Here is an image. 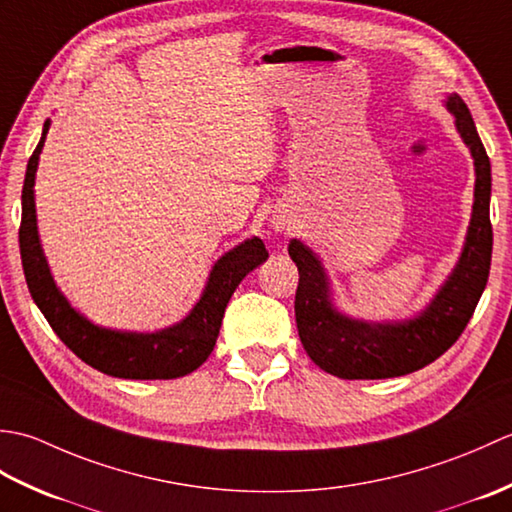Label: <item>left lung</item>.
<instances>
[{
	"instance_id": "8db88e82",
	"label": "left lung",
	"mask_w": 512,
	"mask_h": 512,
	"mask_svg": "<svg viewBox=\"0 0 512 512\" xmlns=\"http://www.w3.org/2000/svg\"><path fill=\"white\" fill-rule=\"evenodd\" d=\"M447 107L475 158L473 217L460 264L418 319L369 325L343 317L328 299V281L319 259L297 239L288 244V255L299 268L295 295L299 339L312 361L332 376L347 380L394 378L433 363L460 339L486 288L493 255L491 160L466 103L453 94Z\"/></svg>"
}]
</instances>
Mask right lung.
<instances>
[{
    "instance_id": "add662e5",
    "label": "right lung",
    "mask_w": 512,
    "mask_h": 512,
    "mask_svg": "<svg viewBox=\"0 0 512 512\" xmlns=\"http://www.w3.org/2000/svg\"><path fill=\"white\" fill-rule=\"evenodd\" d=\"M48 134V121L43 125L39 145L32 151L26 169L24 191H21V224L19 253L24 266L26 284L32 299L48 319L50 328L70 350L99 372L116 378L136 380H169L191 374L213 352L220 334L226 303L231 299L250 270L268 259V250L259 237L246 239L244 244L226 253L213 266V273L198 306L182 323L156 334H132L96 328L79 312L70 308L54 286L46 257L41 253L35 215V173L37 162Z\"/></svg>"
}]
</instances>
